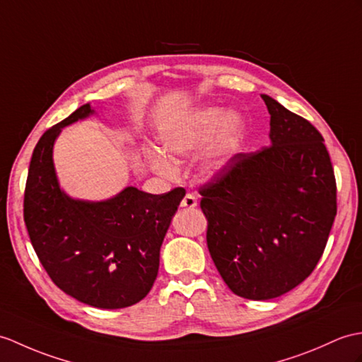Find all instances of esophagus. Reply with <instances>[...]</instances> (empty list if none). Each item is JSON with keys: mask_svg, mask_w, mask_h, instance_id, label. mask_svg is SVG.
Instances as JSON below:
<instances>
[{"mask_svg": "<svg viewBox=\"0 0 362 362\" xmlns=\"http://www.w3.org/2000/svg\"><path fill=\"white\" fill-rule=\"evenodd\" d=\"M183 208H196L197 206V197L194 194H191V192H188L187 196H185L182 199V204H180Z\"/></svg>", "mask_w": 362, "mask_h": 362, "instance_id": "1", "label": "esophagus"}]
</instances>
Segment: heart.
<instances>
[{"mask_svg":"<svg viewBox=\"0 0 362 362\" xmlns=\"http://www.w3.org/2000/svg\"><path fill=\"white\" fill-rule=\"evenodd\" d=\"M245 131V120L238 112L226 115L222 107L209 106L189 114L160 136L162 151L170 157H188L204 148L216 134L214 143L200 158V171L208 177L221 174L236 154ZM148 160L157 173L175 174V165L158 151H148Z\"/></svg>","mask_w":362,"mask_h":362,"instance_id":"1","label":"heart"}]
</instances>
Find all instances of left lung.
Segmentation results:
<instances>
[{"label": "left lung", "instance_id": "obj_1", "mask_svg": "<svg viewBox=\"0 0 362 362\" xmlns=\"http://www.w3.org/2000/svg\"><path fill=\"white\" fill-rule=\"evenodd\" d=\"M270 146L236 154L200 187L206 243L230 290L273 299L312 274L336 216V180L315 126L270 95Z\"/></svg>", "mask_w": 362, "mask_h": 362}]
</instances>
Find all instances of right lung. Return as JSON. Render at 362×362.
Instances as JSON below:
<instances>
[{"label": "right lung", "mask_w": 362, "mask_h": 362, "mask_svg": "<svg viewBox=\"0 0 362 362\" xmlns=\"http://www.w3.org/2000/svg\"><path fill=\"white\" fill-rule=\"evenodd\" d=\"M94 112L83 105L38 140L24 191V222L58 288L83 304L114 310L137 304L153 288L162 242L185 189L149 194L126 187L100 202L67 196L57 179L54 143L64 126Z\"/></svg>", "instance_id": "1"}]
</instances>
